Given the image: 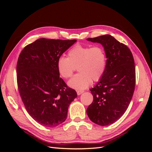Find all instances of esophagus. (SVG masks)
Masks as SVG:
<instances>
[{
    "mask_svg": "<svg viewBox=\"0 0 152 152\" xmlns=\"http://www.w3.org/2000/svg\"><path fill=\"white\" fill-rule=\"evenodd\" d=\"M84 91H82V90H78V91H77V94L78 95H80L81 94H82L84 93Z\"/></svg>",
    "mask_w": 152,
    "mask_h": 152,
    "instance_id": "obj_1",
    "label": "esophagus"
}]
</instances>
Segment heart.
<instances>
[{"instance_id": "heart-1", "label": "heart", "mask_w": 152, "mask_h": 152, "mask_svg": "<svg viewBox=\"0 0 152 152\" xmlns=\"http://www.w3.org/2000/svg\"><path fill=\"white\" fill-rule=\"evenodd\" d=\"M68 56H59L57 61L58 70L63 78L71 77L76 66L80 73L68 82L75 89H84L92 82L98 81L103 75L107 66V56L101 46L76 44L68 52Z\"/></svg>"}]
</instances>
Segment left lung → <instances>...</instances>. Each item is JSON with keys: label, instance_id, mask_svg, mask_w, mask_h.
I'll list each match as a JSON object with an SVG mask.
<instances>
[{"label": "left lung", "instance_id": "obj_1", "mask_svg": "<svg viewBox=\"0 0 152 152\" xmlns=\"http://www.w3.org/2000/svg\"><path fill=\"white\" fill-rule=\"evenodd\" d=\"M87 40L102 44L107 58L103 75L90 89L93 102L87 113L94 123L108 126L118 121L130 104L136 83L134 60L130 49L111 35Z\"/></svg>", "mask_w": 152, "mask_h": 152}]
</instances>
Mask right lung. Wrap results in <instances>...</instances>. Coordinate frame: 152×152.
Here are the masks:
<instances>
[{"mask_svg": "<svg viewBox=\"0 0 152 152\" xmlns=\"http://www.w3.org/2000/svg\"><path fill=\"white\" fill-rule=\"evenodd\" d=\"M76 40L39 39L24 48L18 59L17 84L30 115L42 126L56 127L67 117L77 94L59 77L57 61Z\"/></svg>", "mask_w": 152, "mask_h": 152, "instance_id": "obj_1", "label": "right lung"}]
</instances>
